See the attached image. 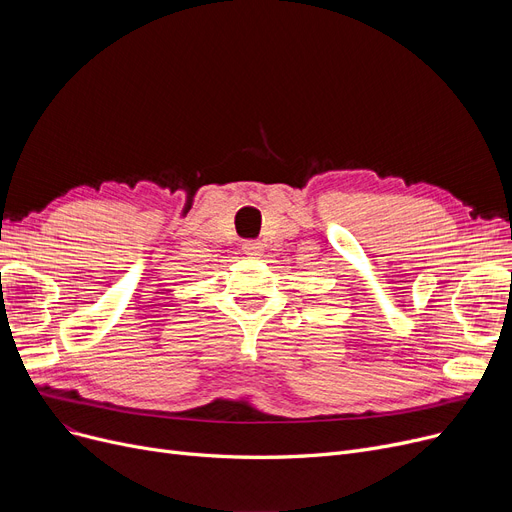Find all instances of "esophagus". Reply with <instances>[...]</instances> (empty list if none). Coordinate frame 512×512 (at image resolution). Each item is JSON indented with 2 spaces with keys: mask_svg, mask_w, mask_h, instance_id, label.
<instances>
[{
  "mask_svg": "<svg viewBox=\"0 0 512 512\" xmlns=\"http://www.w3.org/2000/svg\"><path fill=\"white\" fill-rule=\"evenodd\" d=\"M242 253L249 255V257H257L261 253L259 242H245V245H242Z\"/></svg>",
  "mask_w": 512,
  "mask_h": 512,
  "instance_id": "esophagus-1",
  "label": "esophagus"
}]
</instances>
